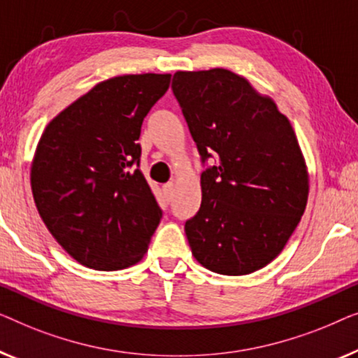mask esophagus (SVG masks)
I'll return each instance as SVG.
<instances>
[{
  "label": "esophagus",
  "mask_w": 358,
  "mask_h": 358,
  "mask_svg": "<svg viewBox=\"0 0 358 358\" xmlns=\"http://www.w3.org/2000/svg\"><path fill=\"white\" fill-rule=\"evenodd\" d=\"M173 188H175V185H173V181H169V183H165L164 186H162V189H164V193H165V196H167V198L170 199L173 196Z\"/></svg>",
  "instance_id": "34e87169"
}]
</instances>
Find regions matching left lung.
Returning <instances> with one entry per match:
<instances>
[{"instance_id": "1", "label": "left lung", "mask_w": 358, "mask_h": 358, "mask_svg": "<svg viewBox=\"0 0 358 358\" xmlns=\"http://www.w3.org/2000/svg\"><path fill=\"white\" fill-rule=\"evenodd\" d=\"M177 97L201 160L203 201L185 231L213 273L245 275L269 264L299 225L308 172L295 131L245 78L214 68L177 71Z\"/></svg>"}]
</instances>
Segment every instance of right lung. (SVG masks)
<instances>
[{"label": "right lung", "instance_id": "add662e5", "mask_svg": "<svg viewBox=\"0 0 358 358\" xmlns=\"http://www.w3.org/2000/svg\"><path fill=\"white\" fill-rule=\"evenodd\" d=\"M172 74L99 83L45 128L30 185L38 214L69 256L99 271L141 261L162 219L139 170L141 127Z\"/></svg>", "mask_w": 358, "mask_h": 358}]
</instances>
